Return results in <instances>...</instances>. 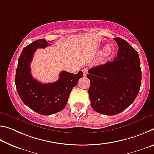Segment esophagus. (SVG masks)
I'll return each mask as SVG.
<instances>
[{
  "instance_id": "obj_1",
  "label": "esophagus",
  "mask_w": 154,
  "mask_h": 154,
  "mask_svg": "<svg viewBox=\"0 0 154 154\" xmlns=\"http://www.w3.org/2000/svg\"><path fill=\"white\" fill-rule=\"evenodd\" d=\"M82 71H83V76H86V75L88 74V69H87V68H84V69L82 70Z\"/></svg>"
}]
</instances>
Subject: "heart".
Listing matches in <instances>:
<instances>
[{
	"label": "heart",
	"instance_id": "1",
	"mask_svg": "<svg viewBox=\"0 0 154 154\" xmlns=\"http://www.w3.org/2000/svg\"><path fill=\"white\" fill-rule=\"evenodd\" d=\"M111 51V48H110V47H109V46L106 47L105 49V54H108L110 53Z\"/></svg>",
	"mask_w": 154,
	"mask_h": 154
}]
</instances>
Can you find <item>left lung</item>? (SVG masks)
Returning <instances> with one entry per match:
<instances>
[{"label":"left lung","instance_id":"1","mask_svg":"<svg viewBox=\"0 0 154 154\" xmlns=\"http://www.w3.org/2000/svg\"><path fill=\"white\" fill-rule=\"evenodd\" d=\"M114 39L119 49L112 62L88 70V90L94 110L106 116L121 113L133 103L141 84L138 52L121 38Z\"/></svg>","mask_w":154,"mask_h":154}]
</instances>
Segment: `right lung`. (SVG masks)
Here are the masks:
<instances>
[{"label": "right lung", "mask_w": 154, "mask_h": 154, "mask_svg": "<svg viewBox=\"0 0 154 154\" xmlns=\"http://www.w3.org/2000/svg\"><path fill=\"white\" fill-rule=\"evenodd\" d=\"M50 41L38 39L23 49L18 59L15 73V85L20 98L26 105L43 116H49L62 111L67 103L72 88L83 77L82 71L75 75L62 71L56 82L42 83L34 79L30 72V62L36 49L50 45Z\"/></svg>", "instance_id": "1"}]
</instances>
